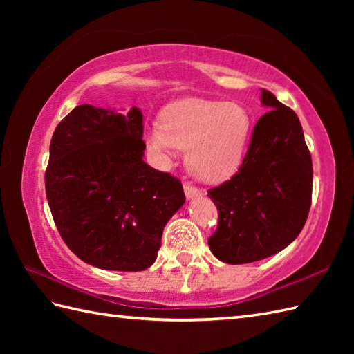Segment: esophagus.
<instances>
[{
	"label": "esophagus",
	"mask_w": 354,
	"mask_h": 354,
	"mask_svg": "<svg viewBox=\"0 0 354 354\" xmlns=\"http://www.w3.org/2000/svg\"><path fill=\"white\" fill-rule=\"evenodd\" d=\"M184 192H185V198L189 201L202 196V192L199 189H196V187L190 185V184H184Z\"/></svg>",
	"instance_id": "1"
}]
</instances>
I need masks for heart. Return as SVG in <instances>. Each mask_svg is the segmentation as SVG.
Masks as SVG:
<instances>
[{"mask_svg": "<svg viewBox=\"0 0 354 354\" xmlns=\"http://www.w3.org/2000/svg\"><path fill=\"white\" fill-rule=\"evenodd\" d=\"M252 120L240 103L189 99L173 103L161 122L146 127V145L160 162L187 150V167L199 181H227L242 165Z\"/></svg>", "mask_w": 354, "mask_h": 354, "instance_id": "1", "label": "heart"}]
</instances>
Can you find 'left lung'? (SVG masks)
I'll list each match as a JSON object with an SVG mask.
<instances>
[{
	"mask_svg": "<svg viewBox=\"0 0 354 354\" xmlns=\"http://www.w3.org/2000/svg\"><path fill=\"white\" fill-rule=\"evenodd\" d=\"M261 103L269 111L255 124L239 171L208 190L219 212L208 246L230 265L283 251L301 232L310 209L313 169L301 123L268 89Z\"/></svg>",
	"mask_w": 354,
	"mask_h": 354,
	"instance_id": "1",
	"label": "left lung"
}]
</instances>
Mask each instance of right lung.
Masks as SVG:
<instances>
[{
  "label": "right lung",
  "mask_w": 354,
  "mask_h": 354,
  "mask_svg": "<svg viewBox=\"0 0 354 354\" xmlns=\"http://www.w3.org/2000/svg\"><path fill=\"white\" fill-rule=\"evenodd\" d=\"M142 114L80 104L50 142L45 193L66 246L100 269L152 266L165 223L184 205L179 179L142 161Z\"/></svg>",
  "instance_id": "1"
}]
</instances>
